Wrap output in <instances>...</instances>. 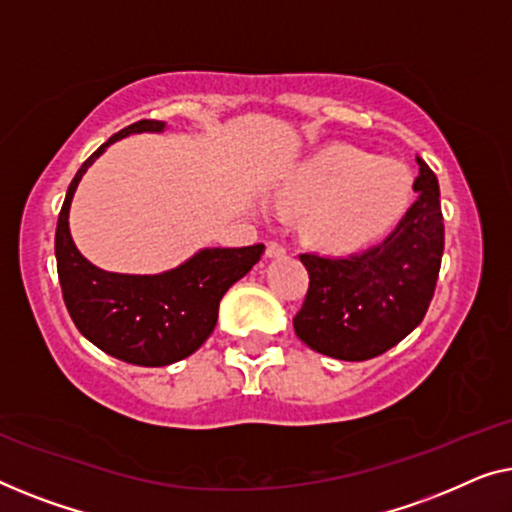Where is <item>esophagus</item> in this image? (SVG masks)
<instances>
[{
    "mask_svg": "<svg viewBox=\"0 0 512 512\" xmlns=\"http://www.w3.org/2000/svg\"><path fill=\"white\" fill-rule=\"evenodd\" d=\"M287 253V248L283 246V243H278V241H269L266 243V257H283Z\"/></svg>",
    "mask_w": 512,
    "mask_h": 512,
    "instance_id": "obj_1",
    "label": "esophagus"
}]
</instances>
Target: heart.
Returning a JSON list of instances; mask_svg holds the SVG:
<instances>
[{
    "mask_svg": "<svg viewBox=\"0 0 512 512\" xmlns=\"http://www.w3.org/2000/svg\"><path fill=\"white\" fill-rule=\"evenodd\" d=\"M413 178L397 160L327 146L297 164L278 187L290 211H313L311 232L329 246H357L385 232L408 204Z\"/></svg>",
    "mask_w": 512,
    "mask_h": 512,
    "instance_id": "1",
    "label": "heart"
}]
</instances>
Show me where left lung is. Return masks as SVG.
<instances>
[{
	"label": "left lung",
	"instance_id": "obj_1",
	"mask_svg": "<svg viewBox=\"0 0 512 512\" xmlns=\"http://www.w3.org/2000/svg\"><path fill=\"white\" fill-rule=\"evenodd\" d=\"M417 164L415 204L385 241L345 257L299 255L308 292L292 322L311 350L364 362L394 348L427 315L445 232L436 174L420 157Z\"/></svg>",
	"mask_w": 512,
	"mask_h": 512
}]
</instances>
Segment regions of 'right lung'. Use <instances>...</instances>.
Instances as JSON below:
<instances>
[{
    "instance_id": "1",
    "label": "right lung",
    "mask_w": 512,
    "mask_h": 512,
    "mask_svg": "<svg viewBox=\"0 0 512 512\" xmlns=\"http://www.w3.org/2000/svg\"><path fill=\"white\" fill-rule=\"evenodd\" d=\"M162 129L160 120H139L99 146L76 171L55 232L57 276L74 325L106 355L136 366H167L199 350L218 322L220 299L264 253L262 243L204 248L176 269L157 276L97 269L78 253L69 232V208L85 171L111 143L129 134Z\"/></svg>"
}]
</instances>
